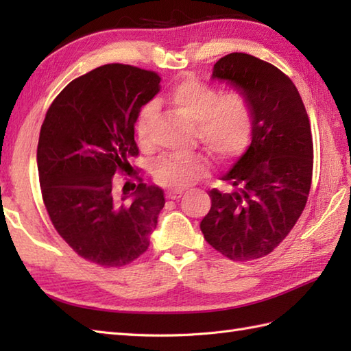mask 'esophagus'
Instances as JSON below:
<instances>
[{
	"label": "esophagus",
	"instance_id": "obj_1",
	"mask_svg": "<svg viewBox=\"0 0 351 351\" xmlns=\"http://www.w3.org/2000/svg\"><path fill=\"white\" fill-rule=\"evenodd\" d=\"M182 195H184V191H181V190H170L166 193V197L171 199V200H176V199H180Z\"/></svg>",
	"mask_w": 351,
	"mask_h": 351
}]
</instances>
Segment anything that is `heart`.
Returning <instances> with one entry per match:
<instances>
[{
	"label": "heart",
	"mask_w": 351,
	"mask_h": 351,
	"mask_svg": "<svg viewBox=\"0 0 351 351\" xmlns=\"http://www.w3.org/2000/svg\"><path fill=\"white\" fill-rule=\"evenodd\" d=\"M169 102L189 121L196 123V136L208 151L220 156H235L250 143L253 132V110L247 95L219 88L196 78H185L169 93ZM155 107L141 108L136 131L140 143H146L149 123ZM208 162L202 155L166 156L155 162V181L170 189H185L202 176Z\"/></svg>",
	"instance_id": "b5f03b06"
}]
</instances>
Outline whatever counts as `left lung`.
I'll return each instance as SVG.
<instances>
[{
    "instance_id": "8db88e82",
    "label": "left lung",
    "mask_w": 351,
    "mask_h": 351,
    "mask_svg": "<svg viewBox=\"0 0 351 351\" xmlns=\"http://www.w3.org/2000/svg\"><path fill=\"white\" fill-rule=\"evenodd\" d=\"M211 80L247 95L253 132L245 152L221 176L232 191L208 193L211 210L200 229L229 259H256L278 247L306 205L314 158L309 117L293 81L253 56L221 57Z\"/></svg>"
}]
</instances>
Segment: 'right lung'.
<instances>
[{"mask_svg":"<svg viewBox=\"0 0 351 351\" xmlns=\"http://www.w3.org/2000/svg\"><path fill=\"white\" fill-rule=\"evenodd\" d=\"M160 81L151 71L104 64L71 81L47 111L37 145L43 204L57 232L90 263L121 267L145 253L166 204L158 185L121 195L113 184L138 154L134 125Z\"/></svg>","mask_w":351,"mask_h":351,"instance_id":"right-lung-1","label":"right lung"}]
</instances>
